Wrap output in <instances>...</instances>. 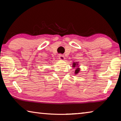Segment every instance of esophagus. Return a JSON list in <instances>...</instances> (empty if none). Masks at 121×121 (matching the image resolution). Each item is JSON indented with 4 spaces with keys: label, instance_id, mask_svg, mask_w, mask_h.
I'll return each mask as SVG.
<instances>
[{
    "label": "esophagus",
    "instance_id": "1",
    "mask_svg": "<svg viewBox=\"0 0 121 121\" xmlns=\"http://www.w3.org/2000/svg\"><path fill=\"white\" fill-rule=\"evenodd\" d=\"M59 59H60V60H64V59H65L64 56H63V55H62V54H59Z\"/></svg>",
    "mask_w": 121,
    "mask_h": 121
}]
</instances>
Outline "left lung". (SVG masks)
<instances>
[{"instance_id": "1", "label": "left lung", "mask_w": 121, "mask_h": 121, "mask_svg": "<svg viewBox=\"0 0 121 121\" xmlns=\"http://www.w3.org/2000/svg\"><path fill=\"white\" fill-rule=\"evenodd\" d=\"M78 62H73V68H75V67H77V68H76L75 70V74H77L80 71V68H79L78 65Z\"/></svg>"}]
</instances>
